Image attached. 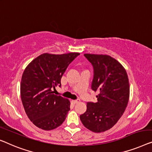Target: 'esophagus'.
<instances>
[{
  "label": "esophagus",
  "mask_w": 152,
  "mask_h": 152,
  "mask_svg": "<svg viewBox=\"0 0 152 152\" xmlns=\"http://www.w3.org/2000/svg\"><path fill=\"white\" fill-rule=\"evenodd\" d=\"M72 102H73L74 104H77V103H78V102H80V100H79V99L74 100H72Z\"/></svg>",
  "instance_id": "obj_1"
}]
</instances>
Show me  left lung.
I'll return each instance as SVG.
<instances>
[{"mask_svg":"<svg viewBox=\"0 0 152 152\" xmlns=\"http://www.w3.org/2000/svg\"><path fill=\"white\" fill-rule=\"evenodd\" d=\"M84 56L94 67L91 89L98 94L96 102H87L80 119L87 129L100 133L111 129L125 112L129 98V78L123 66L110 56Z\"/></svg>","mask_w":152,"mask_h":152,"instance_id":"1","label":"left lung"}]
</instances>
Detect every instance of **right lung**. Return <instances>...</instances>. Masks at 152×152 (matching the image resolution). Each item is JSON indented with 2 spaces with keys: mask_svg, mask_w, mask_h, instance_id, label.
Returning a JSON list of instances; mask_svg holds the SVG:
<instances>
[{
  "mask_svg": "<svg viewBox=\"0 0 152 152\" xmlns=\"http://www.w3.org/2000/svg\"><path fill=\"white\" fill-rule=\"evenodd\" d=\"M80 54L45 53L34 58L23 72L20 97L25 113L34 125L52 130L62 125L70 110L67 98L54 94L68 65Z\"/></svg>",
  "mask_w": 152,
  "mask_h": 152,
  "instance_id": "add662e5",
  "label": "right lung"
}]
</instances>
